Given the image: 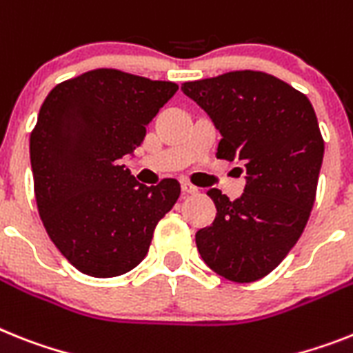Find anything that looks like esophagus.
Returning <instances> with one entry per match:
<instances>
[{
    "label": "esophagus",
    "mask_w": 353,
    "mask_h": 353,
    "mask_svg": "<svg viewBox=\"0 0 353 353\" xmlns=\"http://www.w3.org/2000/svg\"><path fill=\"white\" fill-rule=\"evenodd\" d=\"M181 190H183V194H186V195H195V194H199V188H197V186H194V185H190V183H181Z\"/></svg>",
    "instance_id": "obj_1"
}]
</instances>
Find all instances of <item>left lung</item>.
Masks as SVG:
<instances>
[{
	"mask_svg": "<svg viewBox=\"0 0 353 353\" xmlns=\"http://www.w3.org/2000/svg\"><path fill=\"white\" fill-rule=\"evenodd\" d=\"M181 91L221 132L217 158L245 172L239 199L208 190L217 215L195 233L201 259L232 282L260 280L298 242L316 199L325 143L312 103L276 77L250 70L185 82Z\"/></svg>",
	"mask_w": 353,
	"mask_h": 353,
	"instance_id": "8db88e82",
	"label": "left lung"
}]
</instances>
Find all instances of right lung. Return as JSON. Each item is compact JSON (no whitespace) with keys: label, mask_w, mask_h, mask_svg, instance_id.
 I'll use <instances>...</instances> for the list:
<instances>
[{"label":"right lung","mask_w":353,"mask_h":353,"mask_svg":"<svg viewBox=\"0 0 353 353\" xmlns=\"http://www.w3.org/2000/svg\"><path fill=\"white\" fill-rule=\"evenodd\" d=\"M176 91L102 68L61 82L41 105L30 136L35 201L52 242L84 274L134 269L181 194L176 179L145 186L121 165Z\"/></svg>","instance_id":"right-lung-1"}]
</instances>
